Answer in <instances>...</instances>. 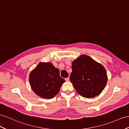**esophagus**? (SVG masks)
<instances>
[{"label":"esophagus","instance_id":"34e87169","mask_svg":"<svg viewBox=\"0 0 129 129\" xmlns=\"http://www.w3.org/2000/svg\"><path fill=\"white\" fill-rule=\"evenodd\" d=\"M65 81H67V82H69V81H70V78H69V77H68L67 78H65Z\"/></svg>","mask_w":129,"mask_h":129}]
</instances>
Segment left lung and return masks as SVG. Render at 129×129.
Wrapping results in <instances>:
<instances>
[{"label":"left lung","instance_id":"obj_1","mask_svg":"<svg viewBox=\"0 0 129 129\" xmlns=\"http://www.w3.org/2000/svg\"><path fill=\"white\" fill-rule=\"evenodd\" d=\"M70 80L77 93L86 98L98 96L107 82L106 70L104 66L89 56L82 54L72 62Z\"/></svg>","mask_w":129,"mask_h":129}]
</instances>
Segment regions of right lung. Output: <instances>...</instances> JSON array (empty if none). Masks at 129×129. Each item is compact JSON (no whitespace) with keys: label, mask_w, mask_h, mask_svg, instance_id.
<instances>
[{"label":"right lung","mask_w":129,"mask_h":129,"mask_svg":"<svg viewBox=\"0 0 129 129\" xmlns=\"http://www.w3.org/2000/svg\"><path fill=\"white\" fill-rule=\"evenodd\" d=\"M31 89L40 97L50 99L60 90L65 80L59 74V70L50 62H41L29 74Z\"/></svg>","instance_id":"1"}]
</instances>
